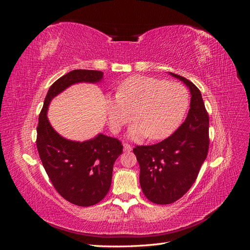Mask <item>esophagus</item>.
Returning <instances> with one entry per match:
<instances>
[{"instance_id":"1","label":"esophagus","mask_w":250,"mask_h":250,"mask_svg":"<svg viewBox=\"0 0 250 250\" xmlns=\"http://www.w3.org/2000/svg\"><path fill=\"white\" fill-rule=\"evenodd\" d=\"M132 147L129 145V144H124L123 145V151L124 152H129V151H131Z\"/></svg>"}]
</instances>
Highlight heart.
<instances>
[{
	"mask_svg": "<svg viewBox=\"0 0 250 250\" xmlns=\"http://www.w3.org/2000/svg\"><path fill=\"white\" fill-rule=\"evenodd\" d=\"M188 106V90L180 83L131 76L119 85L116 98L106 99L108 126L112 132H119L131 122L133 113L137 123L130 128L128 137L163 140L177 129Z\"/></svg>",
	"mask_w": 250,
	"mask_h": 250,
	"instance_id": "heart-1",
	"label": "heart"
}]
</instances>
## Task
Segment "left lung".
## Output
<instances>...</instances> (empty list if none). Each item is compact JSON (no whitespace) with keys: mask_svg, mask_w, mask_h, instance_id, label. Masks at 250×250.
I'll return each instance as SVG.
<instances>
[{"mask_svg":"<svg viewBox=\"0 0 250 250\" xmlns=\"http://www.w3.org/2000/svg\"><path fill=\"white\" fill-rule=\"evenodd\" d=\"M190 89L191 103L185 122L169 138L151 146H137L140 185L156 204H170L190 190L208 151V115L200 90L193 82L169 73Z\"/></svg>","mask_w":250,"mask_h":250,"instance_id":"1","label":"left lung"}]
</instances>
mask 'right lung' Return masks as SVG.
<instances>
[{
  "label": "right lung",
  "instance_id": "right-lung-1",
  "mask_svg": "<svg viewBox=\"0 0 250 250\" xmlns=\"http://www.w3.org/2000/svg\"><path fill=\"white\" fill-rule=\"evenodd\" d=\"M103 72L74 70L56 80L48 90L40 113L36 145L42 166L56 191L69 202L90 207L100 202L109 191L112 168L123 146L115 138L98 133L77 142L62 137L49 122L51 101L76 83H99Z\"/></svg>",
  "mask_w": 250,
  "mask_h": 250
}]
</instances>
